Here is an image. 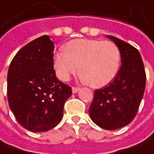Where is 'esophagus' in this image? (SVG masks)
Wrapping results in <instances>:
<instances>
[{
	"label": "esophagus",
	"instance_id": "obj_1",
	"mask_svg": "<svg viewBox=\"0 0 154 154\" xmlns=\"http://www.w3.org/2000/svg\"><path fill=\"white\" fill-rule=\"evenodd\" d=\"M79 90H80V87H77V86H73L72 87V92H73V93H76Z\"/></svg>",
	"mask_w": 154,
	"mask_h": 154
}]
</instances>
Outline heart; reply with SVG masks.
Returning <instances> with one entry per match:
<instances>
[{
    "label": "heart",
    "mask_w": 154,
    "mask_h": 154,
    "mask_svg": "<svg viewBox=\"0 0 154 154\" xmlns=\"http://www.w3.org/2000/svg\"><path fill=\"white\" fill-rule=\"evenodd\" d=\"M121 62L118 47L110 41L76 39L68 42L65 51L56 52L54 68L59 79L68 80L79 71L82 80L92 87L109 84L117 74Z\"/></svg>",
    "instance_id": "obj_1"
}]
</instances>
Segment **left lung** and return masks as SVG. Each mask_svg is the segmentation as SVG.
<instances>
[{
  "label": "left lung",
  "instance_id": "obj_1",
  "mask_svg": "<svg viewBox=\"0 0 154 154\" xmlns=\"http://www.w3.org/2000/svg\"><path fill=\"white\" fill-rule=\"evenodd\" d=\"M107 38L117 45L122 65L108 86L94 91L89 114L98 126L115 130L128 125L135 117L145 92L146 76L136 48L113 36Z\"/></svg>",
  "mask_w": 154,
  "mask_h": 154
}]
</instances>
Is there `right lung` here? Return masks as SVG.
I'll use <instances>...</instances> for the list:
<instances>
[{
  "label": "right lung",
  "mask_w": 154,
  "mask_h": 154,
  "mask_svg": "<svg viewBox=\"0 0 154 154\" xmlns=\"http://www.w3.org/2000/svg\"><path fill=\"white\" fill-rule=\"evenodd\" d=\"M54 48L49 36H42L21 48L9 66V107L18 122L32 132L56 127L72 94L71 87L56 76Z\"/></svg>",
  "instance_id": "1"
}]
</instances>
